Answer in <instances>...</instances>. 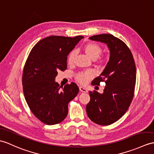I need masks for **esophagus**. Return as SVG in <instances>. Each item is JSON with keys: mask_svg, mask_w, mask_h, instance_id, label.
I'll list each match as a JSON object with an SVG mask.
<instances>
[{"mask_svg": "<svg viewBox=\"0 0 154 154\" xmlns=\"http://www.w3.org/2000/svg\"><path fill=\"white\" fill-rule=\"evenodd\" d=\"M79 90L82 92H88V91L87 90V88H85V87H80Z\"/></svg>", "mask_w": 154, "mask_h": 154, "instance_id": "34e87169", "label": "esophagus"}]
</instances>
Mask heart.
Wrapping results in <instances>:
<instances>
[{
  "label": "heart",
  "mask_w": 154,
  "mask_h": 154,
  "mask_svg": "<svg viewBox=\"0 0 154 154\" xmlns=\"http://www.w3.org/2000/svg\"><path fill=\"white\" fill-rule=\"evenodd\" d=\"M84 51L89 58L92 60H95L101 54L102 48L98 44L94 43V42H89V43H87L85 45ZM76 54L77 52L75 51H73L69 53L68 58H67V62L70 65L74 62V60L75 58ZM92 76H93V73L90 71H85V72H81L78 73L76 76V79L80 83L84 85L87 83L88 81L90 80V79H91Z\"/></svg>",
  "instance_id": "b5f03b06"
}]
</instances>
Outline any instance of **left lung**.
Returning <instances> with one entry per match:
<instances>
[{
  "mask_svg": "<svg viewBox=\"0 0 154 154\" xmlns=\"http://www.w3.org/2000/svg\"><path fill=\"white\" fill-rule=\"evenodd\" d=\"M89 39L107 45L109 59L102 73L92 82L93 85L104 82L103 92H89L91 100L86 110L94 123L108 125L124 115L133 100L137 77L134 60L126 44L112 35H96Z\"/></svg>",
  "mask_w": 154,
  "mask_h": 154,
  "instance_id": "left-lung-1",
  "label": "left lung"
}]
</instances>
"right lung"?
<instances>
[{
	"mask_svg": "<svg viewBox=\"0 0 154 154\" xmlns=\"http://www.w3.org/2000/svg\"><path fill=\"white\" fill-rule=\"evenodd\" d=\"M83 38L50 36L38 41L29 54L22 76L25 98L34 116L46 125L64 120L69 102L79 91L75 83L60 87L55 79L59 70L67 69V55Z\"/></svg>",
	"mask_w": 154,
	"mask_h": 154,
	"instance_id": "right-lung-1",
	"label": "right lung"
}]
</instances>
